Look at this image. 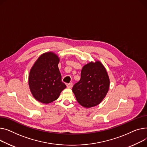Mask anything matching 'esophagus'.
<instances>
[{
	"label": "esophagus",
	"instance_id": "1",
	"mask_svg": "<svg viewBox=\"0 0 147 147\" xmlns=\"http://www.w3.org/2000/svg\"><path fill=\"white\" fill-rule=\"evenodd\" d=\"M72 86H73V84H72V82L67 84V87L68 88H71L72 87Z\"/></svg>",
	"mask_w": 147,
	"mask_h": 147
}]
</instances>
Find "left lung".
I'll use <instances>...</instances> for the list:
<instances>
[{
	"label": "left lung",
	"instance_id": "1",
	"mask_svg": "<svg viewBox=\"0 0 147 147\" xmlns=\"http://www.w3.org/2000/svg\"><path fill=\"white\" fill-rule=\"evenodd\" d=\"M109 77L100 61L90 62L82 69L81 80L72 88L77 101L84 107L99 105L109 91Z\"/></svg>",
	"mask_w": 147,
	"mask_h": 147
}]
</instances>
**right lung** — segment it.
<instances>
[{
	"mask_svg": "<svg viewBox=\"0 0 147 147\" xmlns=\"http://www.w3.org/2000/svg\"><path fill=\"white\" fill-rule=\"evenodd\" d=\"M59 58L53 52L41 55L31 67L28 79L33 97L37 101L48 104L57 100L66 87L62 81L58 63Z\"/></svg>",
	"mask_w": 147,
	"mask_h": 147,
	"instance_id": "add662e5",
	"label": "right lung"
}]
</instances>
